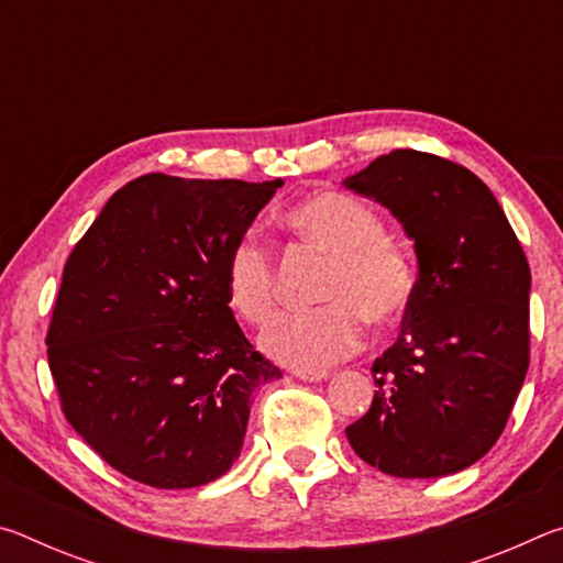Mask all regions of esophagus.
Here are the masks:
<instances>
[{"label": "esophagus", "mask_w": 563, "mask_h": 563, "mask_svg": "<svg viewBox=\"0 0 563 563\" xmlns=\"http://www.w3.org/2000/svg\"><path fill=\"white\" fill-rule=\"evenodd\" d=\"M292 375L302 379V383H322V379H328L325 369H295Z\"/></svg>", "instance_id": "esophagus-1"}]
</instances>
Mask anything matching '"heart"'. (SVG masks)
Instances as JSON below:
<instances>
[{
    "label": "heart",
    "mask_w": 563,
    "mask_h": 563,
    "mask_svg": "<svg viewBox=\"0 0 563 563\" xmlns=\"http://www.w3.org/2000/svg\"><path fill=\"white\" fill-rule=\"evenodd\" d=\"M285 225L330 255L316 310L288 312L261 335L268 357L295 369H322L355 352L365 335V318L389 325L405 316L417 292V265L385 233L375 208L342 190H318L290 206ZM223 283L231 308L253 325L275 312V261L258 231H245L228 247Z\"/></svg>",
    "instance_id": "obj_1"
}]
</instances>
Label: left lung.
Here are the masks:
<instances>
[{
  "instance_id": "obj_1",
  "label": "left lung",
  "mask_w": 563,
  "mask_h": 563,
  "mask_svg": "<svg viewBox=\"0 0 563 563\" xmlns=\"http://www.w3.org/2000/svg\"><path fill=\"white\" fill-rule=\"evenodd\" d=\"M415 241L402 332L375 360V397L352 450L402 479L462 472L507 427L529 369L531 273L492 190L470 168L397 148L342 180Z\"/></svg>"
}]
</instances>
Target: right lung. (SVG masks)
<instances>
[{
	"label": "right lung",
	"instance_id": "obj_1",
	"mask_svg": "<svg viewBox=\"0 0 563 563\" xmlns=\"http://www.w3.org/2000/svg\"><path fill=\"white\" fill-rule=\"evenodd\" d=\"M280 178L146 174L64 265L46 335L69 424L129 479L190 489L241 456L253 393L283 373L228 308L223 265Z\"/></svg>",
	"mask_w": 563,
	"mask_h": 563
}]
</instances>
